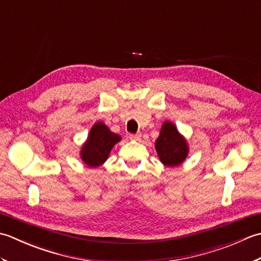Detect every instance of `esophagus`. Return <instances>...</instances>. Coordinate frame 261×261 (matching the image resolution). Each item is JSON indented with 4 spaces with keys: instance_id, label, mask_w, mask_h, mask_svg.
<instances>
[{
    "instance_id": "esophagus-1",
    "label": "esophagus",
    "mask_w": 261,
    "mask_h": 261,
    "mask_svg": "<svg viewBox=\"0 0 261 261\" xmlns=\"http://www.w3.org/2000/svg\"><path fill=\"white\" fill-rule=\"evenodd\" d=\"M129 139L134 140V141H139L141 139V134L140 132H138V134H136V135H130Z\"/></svg>"
}]
</instances>
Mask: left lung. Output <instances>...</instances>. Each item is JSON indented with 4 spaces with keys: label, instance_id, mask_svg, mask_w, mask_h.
Here are the masks:
<instances>
[{
    "label": "left lung",
    "instance_id": "left-lung-1",
    "mask_svg": "<svg viewBox=\"0 0 261 261\" xmlns=\"http://www.w3.org/2000/svg\"><path fill=\"white\" fill-rule=\"evenodd\" d=\"M156 150L160 162L168 167H175L186 159L188 146L175 124L165 121L156 140Z\"/></svg>",
    "mask_w": 261,
    "mask_h": 261
}]
</instances>
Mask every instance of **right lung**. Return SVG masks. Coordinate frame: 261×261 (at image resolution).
Returning <instances> with one entry per match:
<instances>
[{"label":"right lung","mask_w":261,"mask_h":261,"mask_svg":"<svg viewBox=\"0 0 261 261\" xmlns=\"http://www.w3.org/2000/svg\"><path fill=\"white\" fill-rule=\"evenodd\" d=\"M121 140V137L111 132L103 122L92 126L86 142L81 150V158L88 167H98L105 163L113 146Z\"/></svg>","instance_id":"add662e5"}]
</instances>
